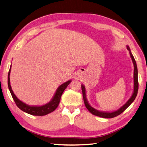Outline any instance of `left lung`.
<instances>
[{"instance_id": "8db88e82", "label": "left lung", "mask_w": 147, "mask_h": 147, "mask_svg": "<svg viewBox=\"0 0 147 147\" xmlns=\"http://www.w3.org/2000/svg\"><path fill=\"white\" fill-rule=\"evenodd\" d=\"M127 51L129 52L130 57L131 58V60L133 62V64L134 65V74H133V80H134V87H133V92L132 93V95L129 99L127 100L125 104H124L122 107H121L119 109H117L116 111H112V112H107V111H98L97 109L93 108L92 107L89 102L87 100L86 98V91L85 86H84L83 84H82V93H83V100L84 103H85V105L86 106V109L91 112V113L93 115H96V116L103 117V118H112L117 116L118 115L121 114L122 112H123L126 109L129 107V106L132 104L133 102L135 100L136 96L137 95V93H138V69H137V65H136V62L135 60V58H134L133 54H131V51L129 47L127 45Z\"/></svg>"}]
</instances>
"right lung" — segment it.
Wrapping results in <instances>:
<instances>
[{"instance_id": "right-lung-1", "label": "right lung", "mask_w": 147, "mask_h": 147, "mask_svg": "<svg viewBox=\"0 0 147 147\" xmlns=\"http://www.w3.org/2000/svg\"><path fill=\"white\" fill-rule=\"evenodd\" d=\"M11 66L12 65H11L10 69H9L8 73V87L12 98H13L16 104L18 107L20 108L21 111L26 112V113L33 115H38V116L45 115L49 113H51L53 111H54L56 108L58 107L59 102H60L61 96L62 95V93L64 92L65 89L67 88L69 84L71 82V80L67 81L66 82L62 83V85L59 86L57 89L56 90L54 95L51 100V101L49 102L48 103H47V104L42 105H30L20 100L16 96L13 91H12L10 83V74Z\"/></svg>"}]
</instances>
